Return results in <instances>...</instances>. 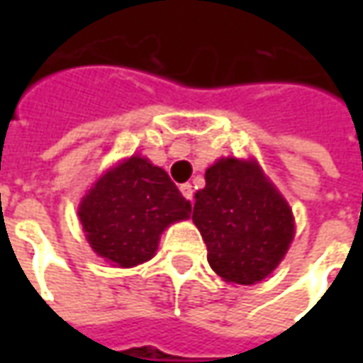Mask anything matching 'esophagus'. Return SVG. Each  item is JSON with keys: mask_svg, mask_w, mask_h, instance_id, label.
<instances>
[{"mask_svg": "<svg viewBox=\"0 0 363 363\" xmlns=\"http://www.w3.org/2000/svg\"><path fill=\"white\" fill-rule=\"evenodd\" d=\"M181 192H182V196L186 198V200H192V194H194V190H192V184H189V182L181 184Z\"/></svg>", "mask_w": 363, "mask_h": 363, "instance_id": "34e87169", "label": "esophagus"}]
</instances>
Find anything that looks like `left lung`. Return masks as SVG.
I'll use <instances>...</instances> for the list:
<instances>
[{
	"mask_svg": "<svg viewBox=\"0 0 363 363\" xmlns=\"http://www.w3.org/2000/svg\"><path fill=\"white\" fill-rule=\"evenodd\" d=\"M194 198L192 221L208 247L213 272L243 286L272 274L288 252L296 221L255 159H218Z\"/></svg>",
	"mask_w": 363,
	"mask_h": 363,
	"instance_id": "obj_1",
	"label": "left lung"
}]
</instances>
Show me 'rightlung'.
Wrapping results in <instances>:
<instances>
[{
  "mask_svg": "<svg viewBox=\"0 0 363 363\" xmlns=\"http://www.w3.org/2000/svg\"><path fill=\"white\" fill-rule=\"evenodd\" d=\"M190 202L161 167L132 155L91 186L77 216L101 259L132 268L150 260L165 228L190 218Z\"/></svg>",
  "mask_w": 363,
  "mask_h": 363,
  "instance_id": "add662e5",
  "label": "right lung"
}]
</instances>
